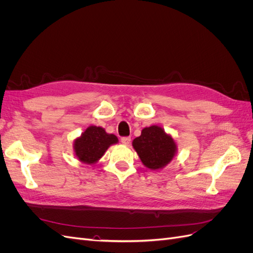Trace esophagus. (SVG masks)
I'll use <instances>...</instances> for the list:
<instances>
[{
  "mask_svg": "<svg viewBox=\"0 0 253 253\" xmlns=\"http://www.w3.org/2000/svg\"><path fill=\"white\" fill-rule=\"evenodd\" d=\"M120 140H121L122 143L126 145V144L129 143V141H131V138H129V137H122V138H121Z\"/></svg>",
  "mask_w": 253,
  "mask_h": 253,
  "instance_id": "34e87169",
  "label": "esophagus"
}]
</instances>
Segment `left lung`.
<instances>
[{
    "instance_id": "1",
    "label": "left lung",
    "mask_w": 253,
    "mask_h": 253,
    "mask_svg": "<svg viewBox=\"0 0 253 253\" xmlns=\"http://www.w3.org/2000/svg\"><path fill=\"white\" fill-rule=\"evenodd\" d=\"M132 144L141 163L151 170L163 169L170 164L177 151L172 136L158 126L144 127Z\"/></svg>"
}]
</instances>
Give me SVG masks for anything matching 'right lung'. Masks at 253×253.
Wrapping results in <instances>:
<instances>
[{"label": "right lung", "mask_w": 253, "mask_h": 253, "mask_svg": "<svg viewBox=\"0 0 253 253\" xmlns=\"http://www.w3.org/2000/svg\"><path fill=\"white\" fill-rule=\"evenodd\" d=\"M118 142V138L114 134H108L105 129L90 126L75 139L74 151L81 163L93 165L97 163L110 145Z\"/></svg>", "instance_id": "1"}]
</instances>
